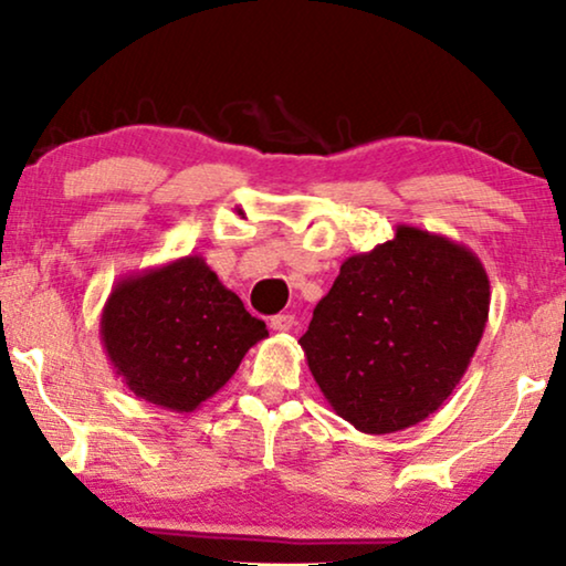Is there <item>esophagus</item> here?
I'll use <instances>...</instances> for the list:
<instances>
[{
	"label": "esophagus",
	"mask_w": 566,
	"mask_h": 566,
	"mask_svg": "<svg viewBox=\"0 0 566 566\" xmlns=\"http://www.w3.org/2000/svg\"><path fill=\"white\" fill-rule=\"evenodd\" d=\"M293 324H296V316H293V314H275L273 319H270V329H273V332H289Z\"/></svg>",
	"instance_id": "1"
}]
</instances>
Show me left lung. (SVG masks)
I'll use <instances>...</instances> for the list:
<instances>
[{"label":"left lung","mask_w":566,"mask_h":566,"mask_svg":"<svg viewBox=\"0 0 566 566\" xmlns=\"http://www.w3.org/2000/svg\"><path fill=\"white\" fill-rule=\"evenodd\" d=\"M486 316L482 260L467 244L399 223L389 242L339 265L298 345L329 407L355 430L386 436L443 407Z\"/></svg>","instance_id":"obj_1"}]
</instances>
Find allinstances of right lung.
<instances>
[{
	"label": "right lung",
	"instance_id": "right-lung-1",
	"mask_svg": "<svg viewBox=\"0 0 566 566\" xmlns=\"http://www.w3.org/2000/svg\"><path fill=\"white\" fill-rule=\"evenodd\" d=\"M265 322L219 281L200 254L118 277L99 316L115 376L138 399L192 412L237 374Z\"/></svg>",
	"mask_w": 566,
	"mask_h": 566
}]
</instances>
